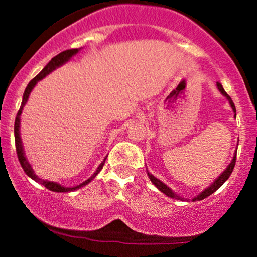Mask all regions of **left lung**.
Masks as SVG:
<instances>
[{"instance_id":"left-lung-1","label":"left lung","mask_w":257,"mask_h":257,"mask_svg":"<svg viewBox=\"0 0 257 257\" xmlns=\"http://www.w3.org/2000/svg\"><path fill=\"white\" fill-rule=\"evenodd\" d=\"M216 85H217V89L220 90V93H221L222 95H225V97L227 98V100H229V103H230V105H231L232 110H234L235 116H236V108H235V104H234V102H232L231 98H230V95L227 94L226 92H225L224 88H222V85H221V83L217 82V83H216ZM235 163H236V153H235L234 158H232V160H231V163H230V164H229V167H227L226 169H225L224 172H222L221 174H220V177H217V179H215V181H214V183L211 184V185L209 186V188H206L205 190L201 191V193L199 194V195H196L195 198L193 199V201L203 200V199L208 198V196L211 195L212 193H215V191H216L217 189H219L220 186H221L222 184H224L225 181H226L227 179H229L230 175H231L232 170H234V167H235ZM148 177H149L150 181H152V183L154 184V185L157 186V188L159 189V190L162 191L163 194H165V195L169 196V198H172V199H177V200H184V198H181V196H179L178 194H175L174 191H173L172 189L169 188V186L165 185V184L163 183V181H160L159 179L155 178L154 175H152V174H150V173H148Z\"/></svg>"}]
</instances>
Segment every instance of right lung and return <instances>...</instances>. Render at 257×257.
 <instances>
[{"mask_svg": "<svg viewBox=\"0 0 257 257\" xmlns=\"http://www.w3.org/2000/svg\"><path fill=\"white\" fill-rule=\"evenodd\" d=\"M79 52V48H72V49H67V51H63L61 52L59 54H57L56 57H53V58L51 59V61L48 62L47 66L45 67V68L42 69V71L40 72V73L37 74V76L35 77L32 80H31L30 83H28V85L26 87L25 89V93H23V98H22V103H21V107H20V110H18L17 115H16V120H15V143H16V152H17V157H18V160H20V164L21 167L23 168V170H25L26 174L28 175L31 179H33L35 181H37V183L42 184L43 186H46V188L49 189V190L52 191H56V193H68V191H73V190H77V189L82 188V186L87 185V184H89L90 181L93 180L95 177H97L98 173L102 170L103 165H104L105 163V159L107 158H104V160L102 162V164L99 165V167L97 168V170H95L94 174L92 175L88 180H85L84 183L79 184V185L77 186H73V188H66V186H62L61 184H57L54 183V181H49V180H43V179L38 178L37 175L35 174V172H33L32 167H31V164L28 163V160L26 159L25 157V152H23V145H22V141H21V137H20V121H21V114H22V109L23 107H25V104L27 103V99L28 97H30V93L32 92L33 87H35L36 84H37L38 80H41L42 78H45L47 74L51 73L53 69H56L57 67L62 66V64H64L66 62H68L69 59L72 58V57L74 56V54H77Z\"/></svg>", "mask_w": 257, "mask_h": 257, "instance_id": "1", "label": "right lung"}]
</instances>
